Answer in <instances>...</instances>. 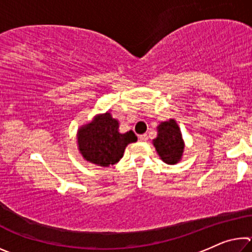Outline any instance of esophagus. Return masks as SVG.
<instances>
[{
  "label": "esophagus",
  "instance_id": "obj_1",
  "mask_svg": "<svg viewBox=\"0 0 252 252\" xmlns=\"http://www.w3.org/2000/svg\"><path fill=\"white\" fill-rule=\"evenodd\" d=\"M148 139H149V136L147 134H141L139 136V140H140V141H142V142L148 141Z\"/></svg>",
  "mask_w": 252,
  "mask_h": 252
}]
</instances>
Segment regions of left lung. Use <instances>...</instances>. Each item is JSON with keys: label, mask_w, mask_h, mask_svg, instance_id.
Returning a JSON list of instances; mask_svg holds the SVG:
<instances>
[{"label": "left lung", "mask_w": 252, "mask_h": 252, "mask_svg": "<svg viewBox=\"0 0 252 252\" xmlns=\"http://www.w3.org/2000/svg\"><path fill=\"white\" fill-rule=\"evenodd\" d=\"M158 155L168 164H176L181 160L185 142L178 123L173 119L161 122L158 126V136L153 140Z\"/></svg>", "instance_id": "1"}]
</instances>
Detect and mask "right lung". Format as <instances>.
<instances>
[{
	"label": "right lung",
	"mask_w": 252,
	"mask_h": 252,
	"mask_svg": "<svg viewBox=\"0 0 252 252\" xmlns=\"http://www.w3.org/2000/svg\"><path fill=\"white\" fill-rule=\"evenodd\" d=\"M138 138L133 131L119 132V122L109 112L96 116L78 131L80 153L85 160L100 167H110L120 161L129 143Z\"/></svg>",
	"instance_id": "right-lung-1"
}]
</instances>
